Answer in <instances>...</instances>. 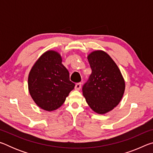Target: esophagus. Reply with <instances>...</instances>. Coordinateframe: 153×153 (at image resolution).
Segmentation results:
<instances>
[{"label":"esophagus","instance_id":"esophagus-1","mask_svg":"<svg viewBox=\"0 0 153 153\" xmlns=\"http://www.w3.org/2000/svg\"><path fill=\"white\" fill-rule=\"evenodd\" d=\"M81 86H82L81 83H77V84H76V86H75V89L77 90H79L80 88H81Z\"/></svg>","mask_w":153,"mask_h":153}]
</instances>
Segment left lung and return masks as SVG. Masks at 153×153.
<instances>
[{"mask_svg":"<svg viewBox=\"0 0 153 153\" xmlns=\"http://www.w3.org/2000/svg\"><path fill=\"white\" fill-rule=\"evenodd\" d=\"M88 60L92 73L82 87L83 95L94 112L107 113L121 101L125 81L117 65L105 52L93 51Z\"/></svg>","mask_w":153,"mask_h":153,"instance_id":"obj_1","label":"left lung"}]
</instances>
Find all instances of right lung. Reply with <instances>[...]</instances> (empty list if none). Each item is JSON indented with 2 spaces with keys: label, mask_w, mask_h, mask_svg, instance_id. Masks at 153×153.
<instances>
[{
  "label": "right lung",
  "mask_w": 153,
  "mask_h": 153,
  "mask_svg": "<svg viewBox=\"0 0 153 153\" xmlns=\"http://www.w3.org/2000/svg\"><path fill=\"white\" fill-rule=\"evenodd\" d=\"M74 87L68 70L62 64L61 55L54 51L44 53L28 76L31 97L38 107L48 111L60 107Z\"/></svg>",
  "instance_id": "add662e5"
}]
</instances>
